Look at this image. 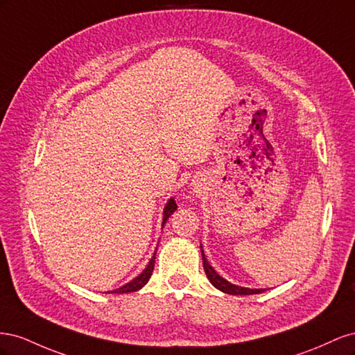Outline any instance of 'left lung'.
<instances>
[{
    "mask_svg": "<svg viewBox=\"0 0 355 355\" xmlns=\"http://www.w3.org/2000/svg\"><path fill=\"white\" fill-rule=\"evenodd\" d=\"M201 256H202L204 271H206V275H207V278H209V282H210L214 287L219 288L220 292L228 293V295H257V293H262V292H263V288H247V287L235 286V284L227 282L223 277H220V275L210 266V263H209L207 259H206V256H204L202 247H201Z\"/></svg>",
    "mask_w": 355,
    "mask_h": 355,
    "instance_id": "left-lung-1",
    "label": "left lung"
}]
</instances>
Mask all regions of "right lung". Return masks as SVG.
Returning a JSON list of instances; mask_svg holds the SVG:
<instances>
[{
  "mask_svg": "<svg viewBox=\"0 0 355 355\" xmlns=\"http://www.w3.org/2000/svg\"><path fill=\"white\" fill-rule=\"evenodd\" d=\"M176 209H178L176 201H175L173 198H170V200L167 201V204H166V207H164L163 227H164V223L167 222V219L171 216V214H173V211H175ZM154 265H155V253H154V256L151 257V261H149V263L146 265L145 270L142 271V274H139L136 278H133V280H132L130 283L124 284L123 287L112 290L111 293H130V292H136V290H139V288H142V287L148 283L149 278H151L153 271H154Z\"/></svg>",
  "mask_w": 355,
  "mask_h": 355,
  "instance_id": "add662e5",
  "label": "right lung"
}]
</instances>
